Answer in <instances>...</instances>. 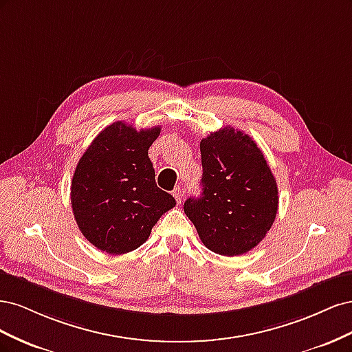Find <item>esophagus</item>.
Segmentation results:
<instances>
[{"label": "esophagus", "mask_w": 352, "mask_h": 352, "mask_svg": "<svg viewBox=\"0 0 352 352\" xmlns=\"http://www.w3.org/2000/svg\"><path fill=\"white\" fill-rule=\"evenodd\" d=\"M173 197H175L176 202L179 204V202L182 201V198H184V189H180L179 186H177V188H175V189H173Z\"/></svg>", "instance_id": "1"}]
</instances>
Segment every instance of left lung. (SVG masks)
Listing matches in <instances>:
<instances>
[{
  "instance_id": "8db88e82",
  "label": "left lung",
  "mask_w": 352,
  "mask_h": 352,
  "mask_svg": "<svg viewBox=\"0 0 352 352\" xmlns=\"http://www.w3.org/2000/svg\"><path fill=\"white\" fill-rule=\"evenodd\" d=\"M202 192L184 210L199 239L220 255L248 252L264 239L276 219L278 185L260 148L230 126L199 144Z\"/></svg>"
}]
</instances>
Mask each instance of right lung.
<instances>
[{"label": "right lung", "mask_w": 352, "mask_h": 352, "mask_svg": "<svg viewBox=\"0 0 352 352\" xmlns=\"http://www.w3.org/2000/svg\"><path fill=\"white\" fill-rule=\"evenodd\" d=\"M162 127L136 131L116 122L98 133L74 170V220L94 247L119 255L136 250L175 198L155 184L148 150Z\"/></svg>", "instance_id": "1"}]
</instances>
